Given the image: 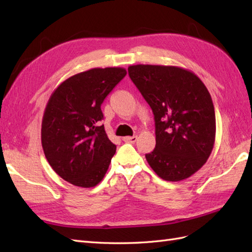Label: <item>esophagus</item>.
<instances>
[{"mask_svg":"<svg viewBox=\"0 0 252 252\" xmlns=\"http://www.w3.org/2000/svg\"><path fill=\"white\" fill-rule=\"evenodd\" d=\"M137 141V136H125L123 137V142L126 143H135Z\"/></svg>","mask_w":252,"mask_h":252,"instance_id":"34e87169","label":"esophagus"}]
</instances>
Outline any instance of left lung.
Instances as JSON below:
<instances>
[{
  "label": "left lung",
  "mask_w": 252,
  "mask_h": 252,
  "mask_svg": "<svg viewBox=\"0 0 252 252\" xmlns=\"http://www.w3.org/2000/svg\"><path fill=\"white\" fill-rule=\"evenodd\" d=\"M131 80L151 106L156 147L145 157L162 180L179 182L197 172L216 140L211 95L194 72L176 66L134 65Z\"/></svg>",
  "instance_id": "8db88e82"
}]
</instances>
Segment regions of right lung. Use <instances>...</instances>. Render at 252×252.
<instances>
[{"label": "right lung", "mask_w": 252, "mask_h": 252, "mask_svg": "<svg viewBox=\"0 0 252 252\" xmlns=\"http://www.w3.org/2000/svg\"><path fill=\"white\" fill-rule=\"evenodd\" d=\"M126 74L121 67L90 69L62 82L47 101L42 147L53 170L74 186H96L108 170L117 147L99 125L100 105Z\"/></svg>", "instance_id": "obj_1"}]
</instances>
